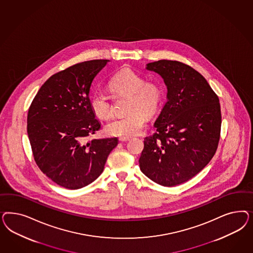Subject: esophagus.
Returning a JSON list of instances; mask_svg holds the SVG:
<instances>
[{
    "label": "esophagus",
    "mask_w": 253,
    "mask_h": 253,
    "mask_svg": "<svg viewBox=\"0 0 253 253\" xmlns=\"http://www.w3.org/2000/svg\"><path fill=\"white\" fill-rule=\"evenodd\" d=\"M130 137H120L119 138V141L120 142H127V141H130Z\"/></svg>",
    "instance_id": "1"
}]
</instances>
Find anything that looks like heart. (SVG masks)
<instances>
[{
    "label": "heart",
    "instance_id": "b5f03b06",
    "mask_svg": "<svg viewBox=\"0 0 253 253\" xmlns=\"http://www.w3.org/2000/svg\"><path fill=\"white\" fill-rule=\"evenodd\" d=\"M108 89L114 96H128L127 115L113 120L106 126L111 136L130 137L139 134L154 115L163 100V88L156 81H145L144 77L130 69H122L108 82ZM92 113L100 120H108L113 114L111 100L104 92L93 93L90 99Z\"/></svg>",
    "mask_w": 253,
    "mask_h": 253
}]
</instances>
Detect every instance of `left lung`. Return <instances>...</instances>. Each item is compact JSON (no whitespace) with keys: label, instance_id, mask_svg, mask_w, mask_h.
Returning a JSON list of instances; mask_svg holds the SVG:
<instances>
[{"label":"left lung","instance_id":"1","mask_svg":"<svg viewBox=\"0 0 253 253\" xmlns=\"http://www.w3.org/2000/svg\"><path fill=\"white\" fill-rule=\"evenodd\" d=\"M146 69L167 85V102L145 139L141 170L157 184L173 186L197 175L214 156L221 136L219 97L206 79L190 66L159 60Z\"/></svg>","mask_w":253,"mask_h":253}]
</instances>
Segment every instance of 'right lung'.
<instances>
[{"mask_svg":"<svg viewBox=\"0 0 253 253\" xmlns=\"http://www.w3.org/2000/svg\"><path fill=\"white\" fill-rule=\"evenodd\" d=\"M108 60L78 63L50 77L28 112L27 130L34 161L54 183L79 189L104 170L117 138H86L101 125L90 107L92 81Z\"/></svg>","mask_w":253,"mask_h":253,"instance_id":"right-lung-1","label":"right lung"}]
</instances>
